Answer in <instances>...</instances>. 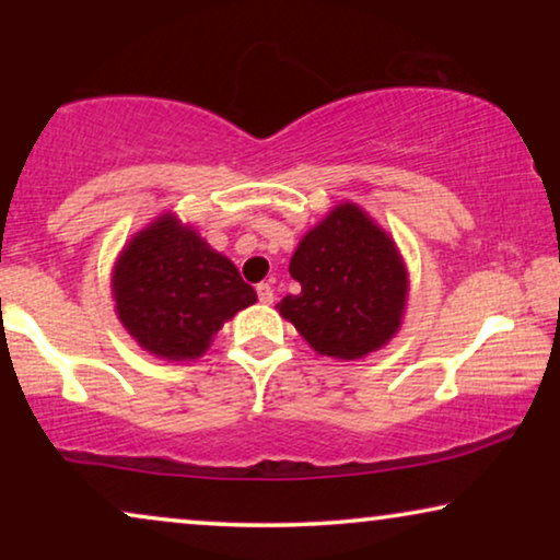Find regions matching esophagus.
<instances>
[{
    "instance_id": "obj_1",
    "label": "esophagus",
    "mask_w": 560,
    "mask_h": 560,
    "mask_svg": "<svg viewBox=\"0 0 560 560\" xmlns=\"http://www.w3.org/2000/svg\"><path fill=\"white\" fill-rule=\"evenodd\" d=\"M257 298H259V303H272L275 301V290H272L270 282H259Z\"/></svg>"
}]
</instances>
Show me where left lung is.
Segmentation results:
<instances>
[{
    "label": "left lung",
    "mask_w": 560,
    "mask_h": 560,
    "mask_svg": "<svg viewBox=\"0 0 560 560\" xmlns=\"http://www.w3.org/2000/svg\"><path fill=\"white\" fill-rule=\"evenodd\" d=\"M290 278L301 293L278 308L318 354L359 359L400 328L408 275L395 242L354 203H343L303 236Z\"/></svg>",
    "instance_id": "left-lung-1"
}]
</instances>
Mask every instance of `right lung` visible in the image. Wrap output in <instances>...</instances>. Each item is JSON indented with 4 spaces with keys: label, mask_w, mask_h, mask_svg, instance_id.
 <instances>
[{
    "label": "right lung",
    "mask_w": 560,
    "mask_h": 560,
    "mask_svg": "<svg viewBox=\"0 0 560 560\" xmlns=\"http://www.w3.org/2000/svg\"><path fill=\"white\" fill-rule=\"evenodd\" d=\"M114 298L119 320L140 347L165 359H196L257 293L194 229L160 217L121 252Z\"/></svg>",
    "instance_id": "1"
}]
</instances>
